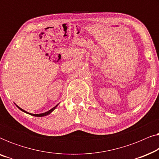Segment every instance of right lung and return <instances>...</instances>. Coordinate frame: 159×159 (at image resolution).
<instances>
[{"label":"right lung","mask_w":159,"mask_h":159,"mask_svg":"<svg viewBox=\"0 0 159 159\" xmlns=\"http://www.w3.org/2000/svg\"><path fill=\"white\" fill-rule=\"evenodd\" d=\"M59 104V103H58ZM58 104H57V105H56V106H54V107L53 108H51V110H49V111H46V112H45V113H43V114H30V113H28V112H27L26 111H25L24 109H22V108H21L20 107H19L17 105H16L17 107H18L19 109H20L21 111H22L23 112H25V113H26V114H30V115H32V116H38V117H41V116H47V115H48V114H51V113L52 112V111H53L54 110H55V108L57 107L58 106Z\"/></svg>","instance_id":"obj_1"}]
</instances>
